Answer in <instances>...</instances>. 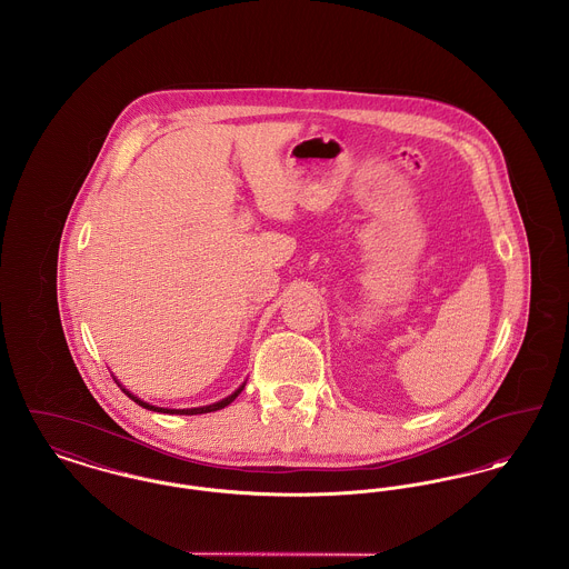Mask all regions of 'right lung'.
Here are the masks:
<instances>
[{
	"mask_svg": "<svg viewBox=\"0 0 569 569\" xmlns=\"http://www.w3.org/2000/svg\"><path fill=\"white\" fill-rule=\"evenodd\" d=\"M116 380V378H113ZM118 382V380H116ZM118 387L134 401V403H139V406H143V408H148V410H154V412H168V415H203V412H214V410H221V408H226L228 403H232V401L238 398V393L244 389V385H240L238 389H236L232 396H228L226 400L214 401V403H210V406H200V408H182V410H176V408H159V406H152V403H148V401L139 400V398H134L131 391H127L120 382H118Z\"/></svg>",
	"mask_w": 569,
	"mask_h": 569,
	"instance_id": "1",
	"label": "right lung"
}]
</instances>
